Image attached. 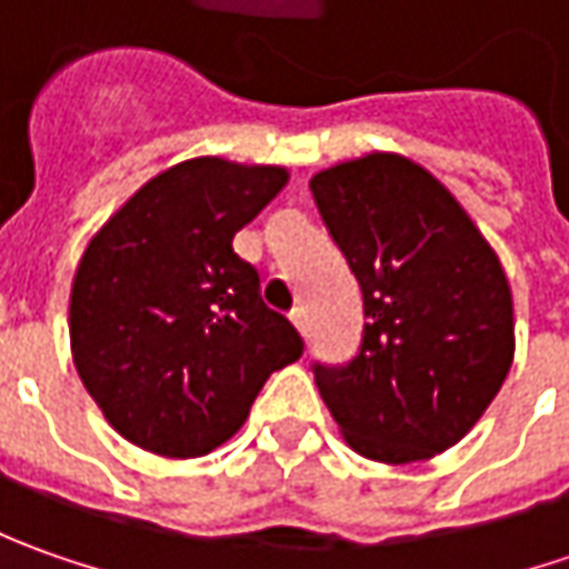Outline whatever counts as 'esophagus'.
<instances>
[{
	"instance_id": "obj_1",
	"label": "esophagus",
	"mask_w": 569,
	"mask_h": 569,
	"mask_svg": "<svg viewBox=\"0 0 569 569\" xmlns=\"http://www.w3.org/2000/svg\"><path fill=\"white\" fill-rule=\"evenodd\" d=\"M291 322H295L297 332H300V336H307L310 322H307V313H303V310H295V313H291Z\"/></svg>"
}]
</instances>
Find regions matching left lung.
<instances>
[{"mask_svg":"<svg viewBox=\"0 0 569 569\" xmlns=\"http://www.w3.org/2000/svg\"><path fill=\"white\" fill-rule=\"evenodd\" d=\"M363 295L361 355L317 367L345 443L386 466L456 447L510 373L513 295L485 233L427 167L367 151L313 173Z\"/></svg>","mask_w":569,"mask_h":569,"instance_id":"obj_1","label":"left lung"}]
</instances>
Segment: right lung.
Wrapping results in <instances>:
<instances>
[{"instance_id":"right-lung-1","label":"right lung","mask_w":569,"mask_h":569,"mask_svg":"<svg viewBox=\"0 0 569 569\" xmlns=\"http://www.w3.org/2000/svg\"><path fill=\"white\" fill-rule=\"evenodd\" d=\"M288 167L189 158L136 189L91 237L69 297L72 361L107 425L139 449L196 459L230 440L303 341L233 252Z\"/></svg>"}]
</instances>
